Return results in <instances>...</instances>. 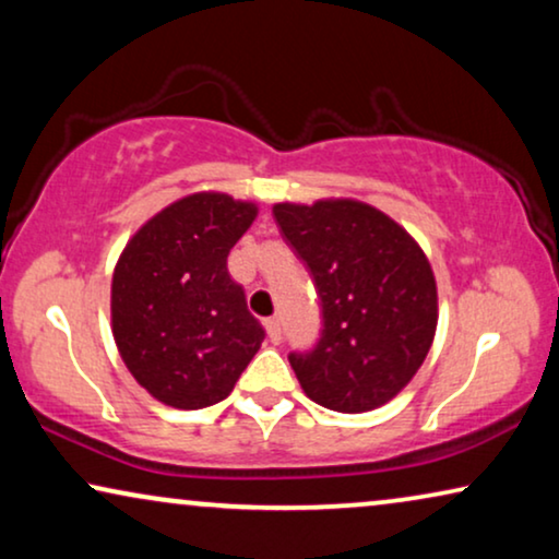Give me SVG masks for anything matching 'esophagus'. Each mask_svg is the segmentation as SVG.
<instances>
[{
    "instance_id": "1",
    "label": "esophagus",
    "mask_w": 559,
    "mask_h": 559,
    "mask_svg": "<svg viewBox=\"0 0 559 559\" xmlns=\"http://www.w3.org/2000/svg\"><path fill=\"white\" fill-rule=\"evenodd\" d=\"M264 328H266V335H270V341L277 343L280 341V320L277 318H266Z\"/></svg>"
}]
</instances>
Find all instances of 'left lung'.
<instances>
[{"label":"left lung","mask_w":559,"mask_h":559,"mask_svg":"<svg viewBox=\"0 0 559 559\" xmlns=\"http://www.w3.org/2000/svg\"><path fill=\"white\" fill-rule=\"evenodd\" d=\"M272 213L323 305L318 346L289 354L302 392L346 415L394 400L438 328V285L425 251L394 218L354 198L274 203Z\"/></svg>","instance_id":"1"}]
</instances>
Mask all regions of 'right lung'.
<instances>
[{"instance_id": "1", "label": "right lung", "mask_w": 559, "mask_h": 559, "mask_svg": "<svg viewBox=\"0 0 559 559\" xmlns=\"http://www.w3.org/2000/svg\"><path fill=\"white\" fill-rule=\"evenodd\" d=\"M257 203L203 190L155 213L121 251L111 333L121 361L157 402L203 409L231 394L264 328L228 274Z\"/></svg>"}]
</instances>
